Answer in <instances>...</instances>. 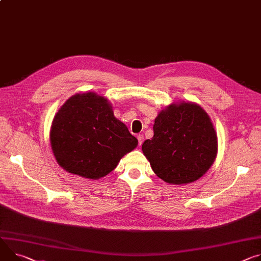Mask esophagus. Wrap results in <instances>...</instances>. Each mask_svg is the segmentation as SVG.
<instances>
[{"label":"esophagus","instance_id":"obj_1","mask_svg":"<svg viewBox=\"0 0 261 261\" xmlns=\"http://www.w3.org/2000/svg\"><path fill=\"white\" fill-rule=\"evenodd\" d=\"M137 139H138V146H141L144 143V135L143 134H138L137 135Z\"/></svg>","mask_w":261,"mask_h":261}]
</instances>
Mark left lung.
<instances>
[{
  "mask_svg": "<svg viewBox=\"0 0 261 261\" xmlns=\"http://www.w3.org/2000/svg\"><path fill=\"white\" fill-rule=\"evenodd\" d=\"M154 136L141 147L154 173L171 185L197 181L218 154V135L208 113L195 102L172 103L155 118Z\"/></svg>",
  "mask_w": 261,
  "mask_h": 261,
  "instance_id": "left-lung-1",
  "label": "left lung"
}]
</instances>
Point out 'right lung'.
I'll return each mask as SVG.
<instances>
[{"mask_svg": "<svg viewBox=\"0 0 261 261\" xmlns=\"http://www.w3.org/2000/svg\"><path fill=\"white\" fill-rule=\"evenodd\" d=\"M50 144L60 167L85 179L112 172L138 140L113 114L111 103L93 91L76 93L55 114Z\"/></svg>", "mask_w": 261, "mask_h": 261, "instance_id": "obj_1", "label": "right lung"}]
</instances>
